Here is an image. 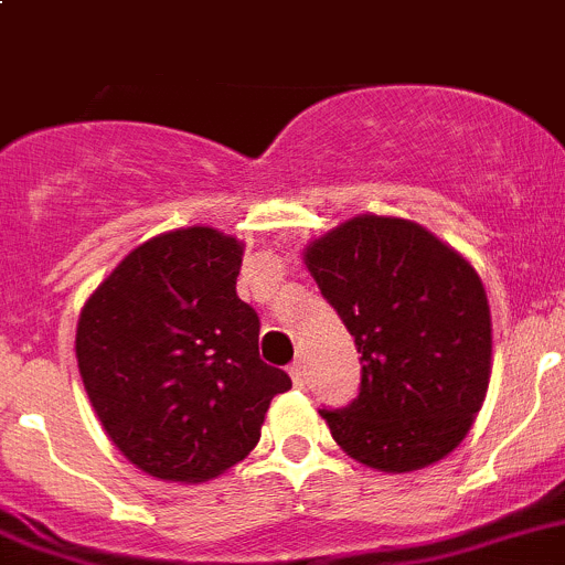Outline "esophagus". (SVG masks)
Returning a JSON list of instances; mask_svg holds the SVG:
<instances>
[{
  "instance_id": "34e87169",
  "label": "esophagus",
  "mask_w": 565,
  "mask_h": 565,
  "mask_svg": "<svg viewBox=\"0 0 565 565\" xmlns=\"http://www.w3.org/2000/svg\"><path fill=\"white\" fill-rule=\"evenodd\" d=\"M289 377H292V383L298 385V388H303V385H306V366H303V361H295L292 366H289Z\"/></svg>"
}]
</instances>
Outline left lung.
<instances>
[{"label": "left lung", "mask_w": 565, "mask_h": 565, "mask_svg": "<svg viewBox=\"0 0 565 565\" xmlns=\"http://www.w3.org/2000/svg\"><path fill=\"white\" fill-rule=\"evenodd\" d=\"M361 352L350 404L319 409L352 459L407 472L451 454L481 409L492 319L478 273L413 221L361 215L306 250Z\"/></svg>", "instance_id": "1"}]
</instances>
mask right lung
Returning a JSON list of instances; mask_svg holds the SVG:
<instances>
[{
    "instance_id": "add662e5",
    "label": "right lung",
    "mask_w": 565,
    "mask_h": 565,
    "mask_svg": "<svg viewBox=\"0 0 565 565\" xmlns=\"http://www.w3.org/2000/svg\"><path fill=\"white\" fill-rule=\"evenodd\" d=\"M243 246L210 226L130 250L84 306L76 358L114 446L163 481H207L259 443L292 388L259 358V317L237 298Z\"/></svg>"
}]
</instances>
